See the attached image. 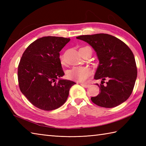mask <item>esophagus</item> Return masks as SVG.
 Here are the masks:
<instances>
[{"label": "esophagus", "mask_w": 146, "mask_h": 146, "mask_svg": "<svg viewBox=\"0 0 146 146\" xmlns=\"http://www.w3.org/2000/svg\"><path fill=\"white\" fill-rule=\"evenodd\" d=\"M80 85H81L82 86H83V87H85V88H88L90 86V85L85 84V83H81Z\"/></svg>", "instance_id": "esophagus-1"}]
</instances>
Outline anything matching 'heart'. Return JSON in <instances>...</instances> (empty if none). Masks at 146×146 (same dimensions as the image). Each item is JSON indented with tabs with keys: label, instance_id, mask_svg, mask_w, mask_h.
<instances>
[{
	"label": "heart",
	"instance_id": "obj_1",
	"mask_svg": "<svg viewBox=\"0 0 146 146\" xmlns=\"http://www.w3.org/2000/svg\"><path fill=\"white\" fill-rule=\"evenodd\" d=\"M61 64L64 63V56L62 54L60 57ZM92 71L88 67L75 66L68 71L67 76L71 80L77 82H85L90 76Z\"/></svg>",
	"mask_w": 146,
	"mask_h": 146
}]
</instances>
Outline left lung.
<instances>
[{"label": "left lung", "mask_w": 146, "mask_h": 146, "mask_svg": "<svg viewBox=\"0 0 146 146\" xmlns=\"http://www.w3.org/2000/svg\"><path fill=\"white\" fill-rule=\"evenodd\" d=\"M92 46L97 52L99 65L94 78L102 80L100 93L91 100L105 108L117 107L132 94L137 75L134 54L129 46L116 37L96 34L76 37ZM108 80L104 85V80Z\"/></svg>", "instance_id": "1"}]
</instances>
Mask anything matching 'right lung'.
<instances>
[{
    "label": "right lung",
    "mask_w": 146,
    "mask_h": 146,
    "mask_svg": "<svg viewBox=\"0 0 146 146\" xmlns=\"http://www.w3.org/2000/svg\"><path fill=\"white\" fill-rule=\"evenodd\" d=\"M70 38L46 36L36 40L24 51L18 66L20 90L34 106L52 110L66 101L75 82L60 78L64 73L60 52Z\"/></svg>",
    "instance_id": "right-lung-1"
}]
</instances>
